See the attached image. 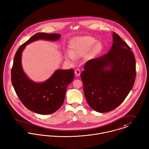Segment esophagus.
I'll return each mask as SVG.
<instances>
[{
  "label": "esophagus",
  "mask_w": 149,
  "mask_h": 149,
  "mask_svg": "<svg viewBox=\"0 0 149 149\" xmlns=\"http://www.w3.org/2000/svg\"><path fill=\"white\" fill-rule=\"evenodd\" d=\"M75 75L77 76V77H79L81 74V71L79 68H76L75 70Z\"/></svg>",
  "instance_id": "obj_1"
}]
</instances>
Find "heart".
<instances>
[{
  "instance_id": "1",
  "label": "heart",
  "mask_w": 149,
  "mask_h": 149,
  "mask_svg": "<svg viewBox=\"0 0 149 149\" xmlns=\"http://www.w3.org/2000/svg\"><path fill=\"white\" fill-rule=\"evenodd\" d=\"M91 36H81L74 39L71 45V50L65 54V58L68 61L73 63L75 58L81 56L92 47V53L97 54L102 49V45L100 42Z\"/></svg>"
}]
</instances>
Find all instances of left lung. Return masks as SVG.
Instances as JSON below:
<instances>
[{"label": "left lung", "instance_id": "1", "mask_svg": "<svg viewBox=\"0 0 149 149\" xmlns=\"http://www.w3.org/2000/svg\"><path fill=\"white\" fill-rule=\"evenodd\" d=\"M109 52L87 61L81 74L85 98L99 113L113 110L132 89L135 79V59L131 49L116 33Z\"/></svg>", "mask_w": 149, "mask_h": 149}]
</instances>
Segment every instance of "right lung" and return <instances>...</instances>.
Here are the masks:
<instances>
[{
	"mask_svg": "<svg viewBox=\"0 0 149 149\" xmlns=\"http://www.w3.org/2000/svg\"><path fill=\"white\" fill-rule=\"evenodd\" d=\"M59 33H39L31 37L17 50L11 69V82L23 105L34 113L46 115L55 113L63 104L67 86L72 82L74 70H57L46 81L36 83L29 79L22 66V54L26 45L39 39L55 41Z\"/></svg>",
	"mask_w": 149,
	"mask_h": 149,
	"instance_id": "right-lung-1",
	"label": "right lung"
}]
</instances>
